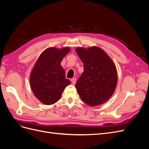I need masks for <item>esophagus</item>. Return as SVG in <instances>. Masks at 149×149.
Returning <instances> with one entry per match:
<instances>
[{
	"mask_svg": "<svg viewBox=\"0 0 149 149\" xmlns=\"http://www.w3.org/2000/svg\"><path fill=\"white\" fill-rule=\"evenodd\" d=\"M71 81L72 83H73V84H75V83H76V78H72V79H71Z\"/></svg>",
	"mask_w": 149,
	"mask_h": 149,
	"instance_id": "obj_1",
	"label": "esophagus"
}]
</instances>
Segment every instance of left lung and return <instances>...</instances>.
<instances>
[{
	"mask_svg": "<svg viewBox=\"0 0 149 149\" xmlns=\"http://www.w3.org/2000/svg\"><path fill=\"white\" fill-rule=\"evenodd\" d=\"M76 52L84 65V72L75 85L79 95L89 106L102 104L116 88V65L107 54L97 47H78Z\"/></svg>",
	"mask_w": 149,
	"mask_h": 149,
	"instance_id": "obj_1",
	"label": "left lung"
}]
</instances>
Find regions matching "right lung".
<instances>
[{
	"label": "right lung",
	"instance_id": "right-lung-1",
	"mask_svg": "<svg viewBox=\"0 0 149 149\" xmlns=\"http://www.w3.org/2000/svg\"><path fill=\"white\" fill-rule=\"evenodd\" d=\"M70 52L69 47L47 48L40 55L31 72V90L36 97L45 104L51 105L59 101L63 91L70 84L61 66L63 58Z\"/></svg>",
	"mask_w": 149,
	"mask_h": 149
}]
</instances>
